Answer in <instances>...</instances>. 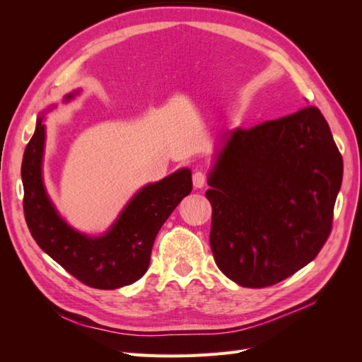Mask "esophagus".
<instances>
[{"mask_svg": "<svg viewBox=\"0 0 362 362\" xmlns=\"http://www.w3.org/2000/svg\"><path fill=\"white\" fill-rule=\"evenodd\" d=\"M205 184H206V175L204 172H201V170H196L193 173V185H194V189H202Z\"/></svg>", "mask_w": 362, "mask_h": 362, "instance_id": "1", "label": "esophagus"}]
</instances>
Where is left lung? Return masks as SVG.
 Listing matches in <instances>:
<instances>
[{
  "mask_svg": "<svg viewBox=\"0 0 362 362\" xmlns=\"http://www.w3.org/2000/svg\"><path fill=\"white\" fill-rule=\"evenodd\" d=\"M341 181L343 158L317 107L229 131L205 193L217 267L249 288L305 267L329 237Z\"/></svg>",
  "mask_w": 362,
  "mask_h": 362,
  "instance_id": "1",
  "label": "left lung"
}]
</instances>
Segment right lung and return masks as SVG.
<instances>
[{
	"label": "right lung",
	"mask_w": 362,
	"mask_h": 362,
	"mask_svg": "<svg viewBox=\"0 0 362 362\" xmlns=\"http://www.w3.org/2000/svg\"><path fill=\"white\" fill-rule=\"evenodd\" d=\"M78 93L80 90L68 93L63 101L69 103ZM52 108L56 105H51L48 112ZM45 113L37 117L21 168L24 213L30 233L45 254L86 286L100 290L129 286L146 273L160 228L192 192V172L182 168L145 185L128 201L103 235L83 234L62 218L43 184Z\"/></svg>",
	"instance_id": "obj_1"
}]
</instances>
